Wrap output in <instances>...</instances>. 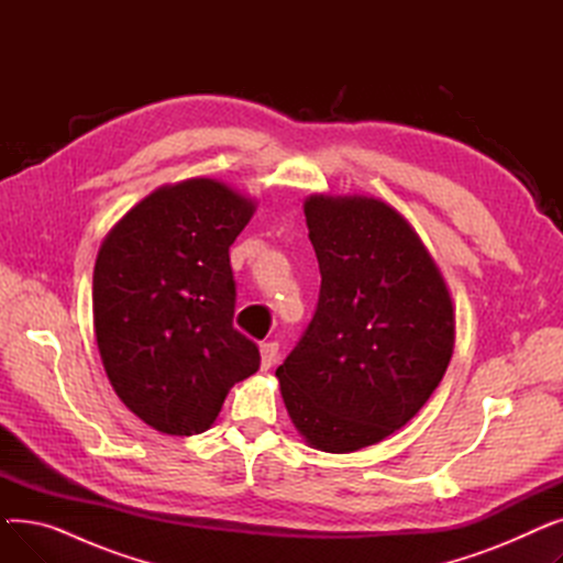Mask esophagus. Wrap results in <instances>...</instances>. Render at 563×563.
I'll return each instance as SVG.
<instances>
[{
	"instance_id": "1",
	"label": "esophagus",
	"mask_w": 563,
	"mask_h": 563,
	"mask_svg": "<svg viewBox=\"0 0 563 563\" xmlns=\"http://www.w3.org/2000/svg\"><path fill=\"white\" fill-rule=\"evenodd\" d=\"M278 342H262L260 356H262V369H269L278 361Z\"/></svg>"
}]
</instances>
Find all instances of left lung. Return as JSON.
Returning <instances> with one entry per match:
<instances>
[{
  "label": "left lung",
  "instance_id": "left-lung-1",
  "mask_svg": "<svg viewBox=\"0 0 563 563\" xmlns=\"http://www.w3.org/2000/svg\"><path fill=\"white\" fill-rule=\"evenodd\" d=\"M306 219L319 301L276 376L312 448L356 452L433 395L454 351V308L420 236L390 205L310 196Z\"/></svg>",
  "mask_w": 563,
  "mask_h": 563
}]
</instances>
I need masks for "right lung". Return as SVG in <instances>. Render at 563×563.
I'll list each match as a JSON object with an SVG mask.
<instances>
[{
	"label": "right lung",
	"mask_w": 563,
	"mask_h": 563,
	"mask_svg": "<svg viewBox=\"0 0 563 563\" xmlns=\"http://www.w3.org/2000/svg\"><path fill=\"white\" fill-rule=\"evenodd\" d=\"M255 205L196 177L141 200L104 240L93 272V327L121 401L153 429H210L228 390L260 369L234 329L230 246Z\"/></svg>",
	"instance_id": "1"
}]
</instances>
